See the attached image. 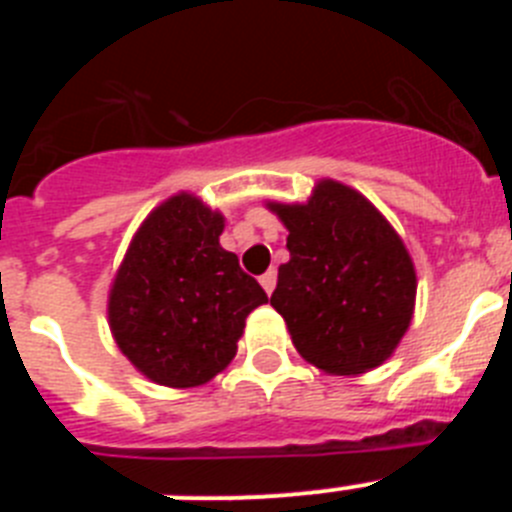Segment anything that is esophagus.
Masks as SVG:
<instances>
[{
    "mask_svg": "<svg viewBox=\"0 0 512 512\" xmlns=\"http://www.w3.org/2000/svg\"><path fill=\"white\" fill-rule=\"evenodd\" d=\"M259 282H261V287H264L266 295H271V292H274V287H277V271L269 269L266 274H261Z\"/></svg>",
    "mask_w": 512,
    "mask_h": 512,
    "instance_id": "34e87169",
    "label": "esophagus"
}]
</instances>
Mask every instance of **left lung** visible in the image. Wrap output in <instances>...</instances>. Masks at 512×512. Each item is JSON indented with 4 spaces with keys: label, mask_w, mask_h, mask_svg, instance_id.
Instances as JSON below:
<instances>
[{
    "label": "left lung",
    "mask_w": 512,
    "mask_h": 512,
    "mask_svg": "<svg viewBox=\"0 0 512 512\" xmlns=\"http://www.w3.org/2000/svg\"><path fill=\"white\" fill-rule=\"evenodd\" d=\"M269 207L289 230L271 307L302 359L338 377L382 364L415 305V269L400 235L338 182H320L307 205Z\"/></svg>",
    "instance_id": "left-lung-1"
}]
</instances>
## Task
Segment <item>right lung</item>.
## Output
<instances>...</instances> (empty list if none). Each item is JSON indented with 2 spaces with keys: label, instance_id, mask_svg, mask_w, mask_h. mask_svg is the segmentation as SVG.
<instances>
[{
  "label": "right lung",
  "instance_id": "1",
  "mask_svg": "<svg viewBox=\"0 0 512 512\" xmlns=\"http://www.w3.org/2000/svg\"><path fill=\"white\" fill-rule=\"evenodd\" d=\"M223 215L176 194L148 215L110 292V328L138 372L197 387L238 351L248 312L266 292L220 246Z\"/></svg>",
  "mask_w": 512,
  "mask_h": 512
}]
</instances>
